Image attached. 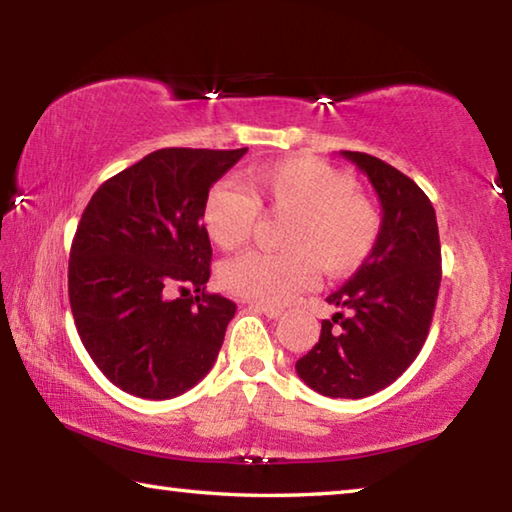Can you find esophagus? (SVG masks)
<instances>
[{
  "label": "esophagus",
  "mask_w": 512,
  "mask_h": 512,
  "mask_svg": "<svg viewBox=\"0 0 512 512\" xmlns=\"http://www.w3.org/2000/svg\"><path fill=\"white\" fill-rule=\"evenodd\" d=\"M248 307H253L257 311H262L266 318H280L282 316V309L280 307H273V305H262V302H248Z\"/></svg>",
  "instance_id": "34e87169"
}]
</instances>
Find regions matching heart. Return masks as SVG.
<instances>
[{"label":"heart","mask_w":512,"mask_h":512,"mask_svg":"<svg viewBox=\"0 0 512 512\" xmlns=\"http://www.w3.org/2000/svg\"><path fill=\"white\" fill-rule=\"evenodd\" d=\"M239 186L216 185L205 196L201 221L212 244L223 250L244 246L259 210L287 219L277 235L282 253L250 250L221 268L223 287L241 298L282 305L314 287L318 268L329 277H343L375 253L381 214L357 194L348 173L296 155L246 169Z\"/></svg>","instance_id":"b5f03b06"}]
</instances>
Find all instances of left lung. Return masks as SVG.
I'll list each match as a JSON object with an SVG mask.
<instances>
[{
    "mask_svg": "<svg viewBox=\"0 0 512 512\" xmlns=\"http://www.w3.org/2000/svg\"><path fill=\"white\" fill-rule=\"evenodd\" d=\"M341 155L375 187L381 237L368 262L327 296L341 311L323 320L318 343L298 359L296 372L320 395L361 400L391 386L420 354L443 273L436 210L427 194L375 155Z\"/></svg>",
    "mask_w": 512,
    "mask_h": 512,
    "instance_id": "1",
    "label": "left lung"
}]
</instances>
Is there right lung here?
Masks as SVG:
<instances>
[{"instance_id": "right-lung-1", "label": "right lung", "mask_w": 512, "mask_h": 512, "mask_svg": "<svg viewBox=\"0 0 512 512\" xmlns=\"http://www.w3.org/2000/svg\"><path fill=\"white\" fill-rule=\"evenodd\" d=\"M248 149H160L106 180L69 253V305L85 350L121 391L171 400L212 370L237 305L207 293L201 210ZM196 297L174 299L173 287Z\"/></svg>"}]
</instances>
